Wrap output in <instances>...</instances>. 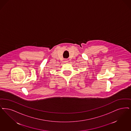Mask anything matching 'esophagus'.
Listing matches in <instances>:
<instances>
[{
    "label": "esophagus",
    "mask_w": 131,
    "mask_h": 131,
    "mask_svg": "<svg viewBox=\"0 0 131 131\" xmlns=\"http://www.w3.org/2000/svg\"><path fill=\"white\" fill-rule=\"evenodd\" d=\"M65 61H66V62H67V61H68V60H65Z\"/></svg>",
    "instance_id": "1"
}]
</instances>
